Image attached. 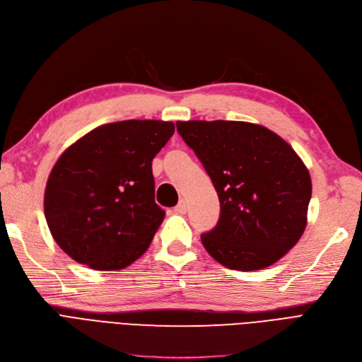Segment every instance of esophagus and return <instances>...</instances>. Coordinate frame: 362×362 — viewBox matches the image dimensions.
I'll return each mask as SVG.
<instances>
[{
  "label": "esophagus",
  "instance_id": "1",
  "mask_svg": "<svg viewBox=\"0 0 362 362\" xmlns=\"http://www.w3.org/2000/svg\"><path fill=\"white\" fill-rule=\"evenodd\" d=\"M175 213L177 214H185L187 213V204H185L184 199H181L180 204L175 206Z\"/></svg>",
  "mask_w": 362,
  "mask_h": 362
}]
</instances>
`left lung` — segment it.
Returning a JSON list of instances; mask_svg holds the SVG:
<instances>
[{"mask_svg": "<svg viewBox=\"0 0 362 362\" xmlns=\"http://www.w3.org/2000/svg\"><path fill=\"white\" fill-rule=\"evenodd\" d=\"M220 199L217 226L201 236L218 264L257 271L276 264L307 226L311 178L277 133L244 121H177Z\"/></svg>", "mask_w": 362, "mask_h": 362, "instance_id": "8db88e82", "label": "left lung"}]
</instances>
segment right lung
<instances>
[{
  "label": "right lung",
  "mask_w": 362,
  "mask_h": 362,
  "mask_svg": "<svg viewBox=\"0 0 362 362\" xmlns=\"http://www.w3.org/2000/svg\"><path fill=\"white\" fill-rule=\"evenodd\" d=\"M170 121L129 119L71 144L45 189V217L73 260L118 271L138 260L165 218L154 201L153 158L172 138Z\"/></svg>",
  "instance_id": "add662e5"
}]
</instances>
